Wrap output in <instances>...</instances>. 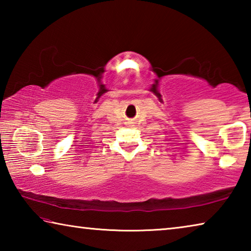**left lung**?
Wrapping results in <instances>:
<instances>
[{"instance_id": "left-lung-1", "label": "left lung", "mask_w": 251, "mask_h": 251, "mask_svg": "<svg viewBox=\"0 0 251 251\" xmlns=\"http://www.w3.org/2000/svg\"><path fill=\"white\" fill-rule=\"evenodd\" d=\"M250 135H251V134H250Z\"/></svg>"}]
</instances>
